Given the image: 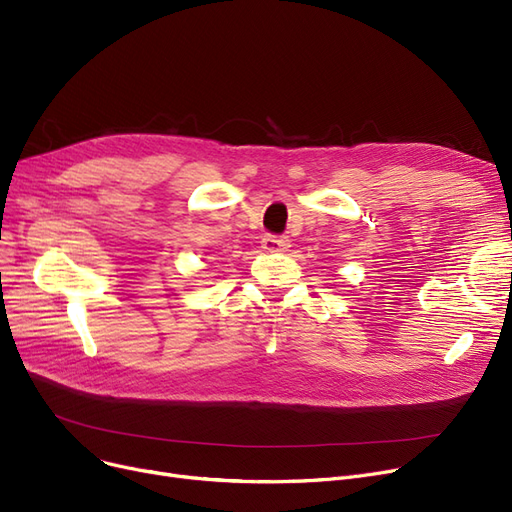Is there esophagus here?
Listing matches in <instances>:
<instances>
[{
	"label": "esophagus",
	"mask_w": 512,
	"mask_h": 512,
	"mask_svg": "<svg viewBox=\"0 0 512 512\" xmlns=\"http://www.w3.org/2000/svg\"><path fill=\"white\" fill-rule=\"evenodd\" d=\"M261 247H263V251H267V253H284V251H288V247H290V240H288L286 236L267 234V236H263V240H261Z\"/></svg>",
	"instance_id": "34e87169"
}]
</instances>
